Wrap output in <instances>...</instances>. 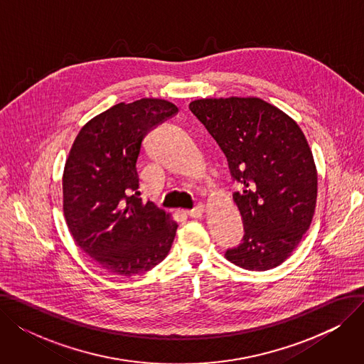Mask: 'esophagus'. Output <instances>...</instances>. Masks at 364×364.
Instances as JSON below:
<instances>
[{
  "label": "esophagus",
  "mask_w": 364,
  "mask_h": 364,
  "mask_svg": "<svg viewBox=\"0 0 364 364\" xmlns=\"http://www.w3.org/2000/svg\"><path fill=\"white\" fill-rule=\"evenodd\" d=\"M205 213V206L202 203H199L198 206H195L192 211H187V215L192 217V218H199L202 217V214Z\"/></svg>",
  "instance_id": "1"
}]
</instances>
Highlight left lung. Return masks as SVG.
Segmentation results:
<instances>
[{"instance_id":"8db88e82","label":"left lung","mask_w":364,"mask_h":364,"mask_svg":"<svg viewBox=\"0 0 364 364\" xmlns=\"http://www.w3.org/2000/svg\"><path fill=\"white\" fill-rule=\"evenodd\" d=\"M227 158L243 221L242 243L225 258L265 272L289 258L309 230L317 200V169L298 124L258 97L200 99L188 105Z\"/></svg>"}]
</instances>
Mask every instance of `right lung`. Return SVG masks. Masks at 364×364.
<instances>
[{
    "label": "right lung",
    "instance_id": "obj_1",
    "mask_svg": "<svg viewBox=\"0 0 364 364\" xmlns=\"http://www.w3.org/2000/svg\"><path fill=\"white\" fill-rule=\"evenodd\" d=\"M178 107L162 99L118 103L88 121L63 171V213L81 250L103 270L124 277L158 265L177 223L139 198L137 159L147 132Z\"/></svg>",
    "mask_w": 364,
    "mask_h": 364
}]
</instances>
